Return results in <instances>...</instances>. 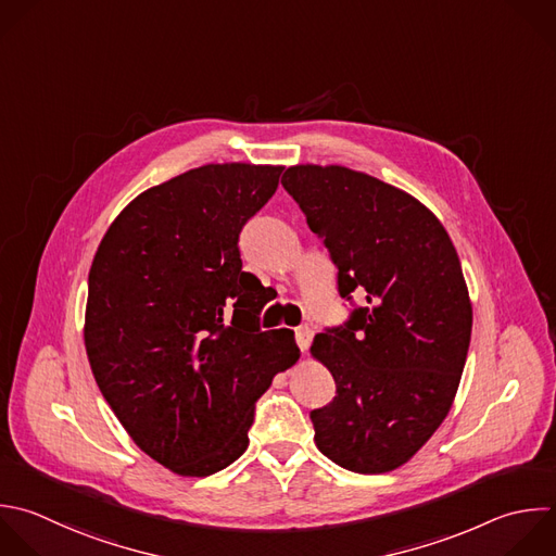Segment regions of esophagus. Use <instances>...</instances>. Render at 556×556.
I'll return each instance as SVG.
<instances>
[{"label":"esophagus","mask_w":556,"mask_h":556,"mask_svg":"<svg viewBox=\"0 0 556 556\" xmlns=\"http://www.w3.org/2000/svg\"><path fill=\"white\" fill-rule=\"evenodd\" d=\"M295 341H298L300 350L306 352L308 345H311V341H313V328H311V326H300V328H295Z\"/></svg>","instance_id":"esophagus-1"}]
</instances>
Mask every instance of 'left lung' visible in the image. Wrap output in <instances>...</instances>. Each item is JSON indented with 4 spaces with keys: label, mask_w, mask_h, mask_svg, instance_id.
Here are the masks:
<instances>
[{
    "label": "left lung",
    "mask_w": 556,
    "mask_h": 556,
    "mask_svg": "<svg viewBox=\"0 0 556 556\" xmlns=\"http://www.w3.org/2000/svg\"><path fill=\"white\" fill-rule=\"evenodd\" d=\"M282 187L324 239L339 295H365L313 339L337 384L311 410L315 443L350 471H391L441 426L460 382L471 304L458 254L421 202L367 174L298 165Z\"/></svg>",
    "instance_id": "left-lung-1"
}]
</instances>
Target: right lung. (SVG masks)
<instances>
[{"mask_svg": "<svg viewBox=\"0 0 556 556\" xmlns=\"http://www.w3.org/2000/svg\"><path fill=\"white\" fill-rule=\"evenodd\" d=\"M282 167L204 165L132 200L89 271L85 345L132 441L180 476L248 450L254 404L300 358L293 330H261L263 285L239 235Z\"/></svg>", "mask_w": 556, "mask_h": 556, "instance_id": "obj_1", "label": "right lung"}]
</instances>
